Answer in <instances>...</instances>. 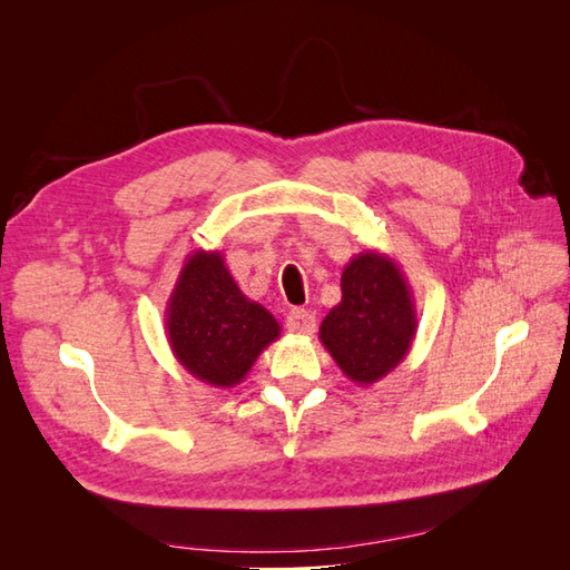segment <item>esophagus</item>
<instances>
[{"instance_id":"34e87169","label":"esophagus","mask_w":570,"mask_h":570,"mask_svg":"<svg viewBox=\"0 0 570 570\" xmlns=\"http://www.w3.org/2000/svg\"><path fill=\"white\" fill-rule=\"evenodd\" d=\"M287 331L295 335H314L316 333V316L306 308H292L287 314Z\"/></svg>"}]
</instances>
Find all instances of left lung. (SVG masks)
Returning a JSON list of instances; mask_svg holds the SVG:
<instances>
[{
    "label": "left lung",
    "mask_w": 570,
    "mask_h": 570,
    "mask_svg": "<svg viewBox=\"0 0 570 570\" xmlns=\"http://www.w3.org/2000/svg\"><path fill=\"white\" fill-rule=\"evenodd\" d=\"M416 304L402 268L387 254L358 252L342 271V302L318 337L340 371L366 387L402 364L416 337Z\"/></svg>",
    "instance_id": "8db88e82"
}]
</instances>
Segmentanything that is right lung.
<instances>
[{
  "mask_svg": "<svg viewBox=\"0 0 570 570\" xmlns=\"http://www.w3.org/2000/svg\"><path fill=\"white\" fill-rule=\"evenodd\" d=\"M166 337L178 364L212 387L245 381L281 323L237 287L220 252L197 249L185 258L166 304Z\"/></svg>",
  "mask_w": 570,
  "mask_h": 570,
  "instance_id": "obj_1",
  "label": "right lung"
}]
</instances>
